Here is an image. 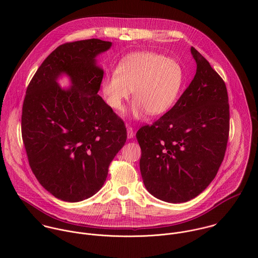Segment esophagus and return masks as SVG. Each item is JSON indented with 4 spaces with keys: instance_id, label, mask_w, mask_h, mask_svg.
<instances>
[{
    "instance_id": "34e87169",
    "label": "esophagus",
    "mask_w": 258,
    "mask_h": 258,
    "mask_svg": "<svg viewBox=\"0 0 258 258\" xmlns=\"http://www.w3.org/2000/svg\"><path fill=\"white\" fill-rule=\"evenodd\" d=\"M126 131H127V138H128V139H132V138L134 137V130H133V127L127 126V127H126Z\"/></svg>"
}]
</instances>
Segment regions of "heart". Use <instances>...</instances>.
<instances>
[{"mask_svg":"<svg viewBox=\"0 0 258 258\" xmlns=\"http://www.w3.org/2000/svg\"><path fill=\"white\" fill-rule=\"evenodd\" d=\"M182 78V69L175 60L155 52H139L105 77L101 89L107 105L115 111H122L133 91L134 117L142 118L146 112L159 115L169 110L176 101Z\"/></svg>","mask_w":258,"mask_h":258,"instance_id":"1","label":"heart"}]
</instances>
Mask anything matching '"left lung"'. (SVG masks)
<instances>
[{"label":"left lung","mask_w":258,"mask_h":258,"mask_svg":"<svg viewBox=\"0 0 258 258\" xmlns=\"http://www.w3.org/2000/svg\"><path fill=\"white\" fill-rule=\"evenodd\" d=\"M196 75L174 106L136 137L148 192L165 202H187L202 193L222 164L229 139L227 87L195 49Z\"/></svg>","instance_id":"left-lung-1"}]
</instances>
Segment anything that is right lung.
<instances>
[{
    "label": "right lung",
    "instance_id": "1",
    "mask_svg": "<svg viewBox=\"0 0 258 258\" xmlns=\"http://www.w3.org/2000/svg\"><path fill=\"white\" fill-rule=\"evenodd\" d=\"M111 45L91 39L59 46L26 90L21 133L28 162L41 185L63 201L95 195L126 141L123 120L98 95L104 71L96 57ZM62 74L72 82L68 90L56 83Z\"/></svg>",
    "mask_w": 258,
    "mask_h": 258
}]
</instances>
